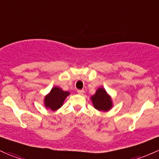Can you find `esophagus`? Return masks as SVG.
Wrapping results in <instances>:
<instances>
[{
  "label": "esophagus",
  "mask_w": 159,
  "mask_h": 159,
  "mask_svg": "<svg viewBox=\"0 0 159 159\" xmlns=\"http://www.w3.org/2000/svg\"><path fill=\"white\" fill-rule=\"evenodd\" d=\"M77 92H78V93L80 94V95H83V94L84 93V90H78Z\"/></svg>",
  "instance_id": "esophagus-1"
}]
</instances>
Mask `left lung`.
I'll return each mask as SVG.
<instances>
[{"instance_id":"8db88e82","label":"left lung","mask_w":159,"mask_h":159,"mask_svg":"<svg viewBox=\"0 0 159 159\" xmlns=\"http://www.w3.org/2000/svg\"><path fill=\"white\" fill-rule=\"evenodd\" d=\"M91 100L95 109L99 111H108L112 106L111 97L104 88H99L96 93L91 97Z\"/></svg>"}]
</instances>
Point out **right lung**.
Wrapping results in <instances>:
<instances>
[{
  "mask_svg": "<svg viewBox=\"0 0 159 159\" xmlns=\"http://www.w3.org/2000/svg\"><path fill=\"white\" fill-rule=\"evenodd\" d=\"M69 95V92L63 91L60 88L54 87L52 88L50 93L45 97V106L47 108H50L51 110L56 111L62 106L64 100Z\"/></svg>",
  "mask_w": 159,
  "mask_h": 159,
  "instance_id": "add662e5",
  "label": "right lung"
}]
</instances>
